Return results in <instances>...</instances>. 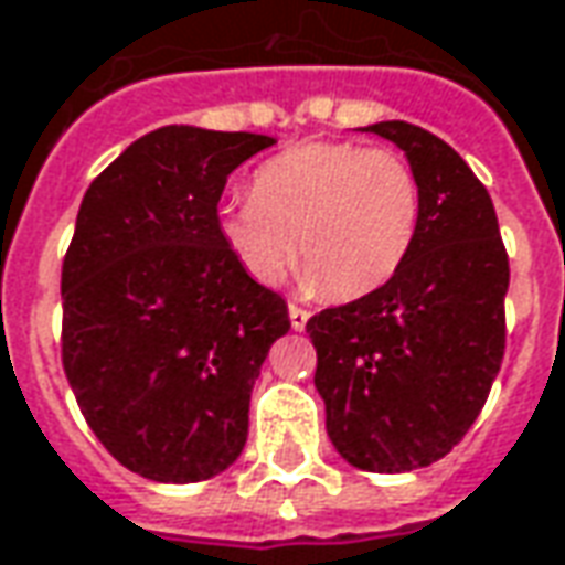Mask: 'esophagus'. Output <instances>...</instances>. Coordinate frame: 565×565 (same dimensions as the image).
<instances>
[{
	"instance_id": "1",
	"label": "esophagus",
	"mask_w": 565,
	"mask_h": 565,
	"mask_svg": "<svg viewBox=\"0 0 565 565\" xmlns=\"http://www.w3.org/2000/svg\"><path fill=\"white\" fill-rule=\"evenodd\" d=\"M289 320H291V329H301L308 327V320H310V310L305 308H298V305H289Z\"/></svg>"
}]
</instances>
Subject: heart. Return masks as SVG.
Masks as SVG:
<instances>
[{
    "mask_svg": "<svg viewBox=\"0 0 565 565\" xmlns=\"http://www.w3.org/2000/svg\"><path fill=\"white\" fill-rule=\"evenodd\" d=\"M419 217V180L401 154L301 142L255 170L252 199L223 204L217 233L255 282L274 286L298 255L308 289L351 301L404 267Z\"/></svg>",
    "mask_w": 565,
    "mask_h": 565,
    "instance_id": "obj_1",
    "label": "heart"
}]
</instances>
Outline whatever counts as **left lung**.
I'll return each mask as SVG.
<instances>
[{
	"mask_svg": "<svg viewBox=\"0 0 565 565\" xmlns=\"http://www.w3.org/2000/svg\"><path fill=\"white\" fill-rule=\"evenodd\" d=\"M414 168L423 217L382 289L308 320L329 441L351 467L411 472L441 460L486 407L503 361L510 264L488 189L435 132L361 127Z\"/></svg>",
	"mask_w": 565,
	"mask_h": 565,
	"instance_id": "8db88e82",
	"label": "left lung"
}]
</instances>
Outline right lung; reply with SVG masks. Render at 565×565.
<instances>
[{
	"label": "right lung",
	"instance_id": "obj_1",
	"mask_svg": "<svg viewBox=\"0 0 565 565\" xmlns=\"http://www.w3.org/2000/svg\"><path fill=\"white\" fill-rule=\"evenodd\" d=\"M274 136L170 124L86 189L62 267V361L89 429L151 482H204L248 438L252 388L289 332L282 295L217 233L226 177Z\"/></svg>",
	"mask_w": 565,
	"mask_h": 565
}]
</instances>
